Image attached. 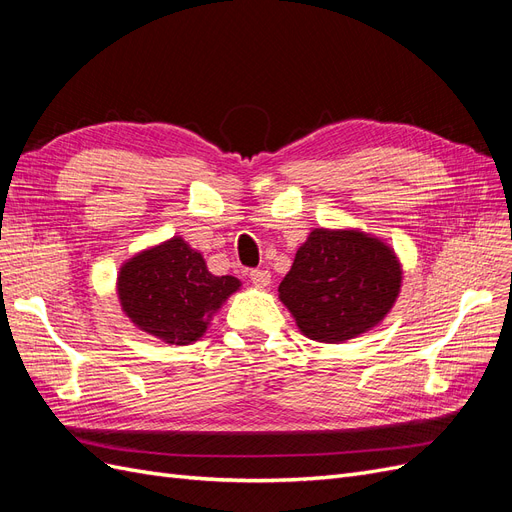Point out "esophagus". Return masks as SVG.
Segmentation results:
<instances>
[{"label": "esophagus", "mask_w": 512, "mask_h": 512, "mask_svg": "<svg viewBox=\"0 0 512 512\" xmlns=\"http://www.w3.org/2000/svg\"><path fill=\"white\" fill-rule=\"evenodd\" d=\"M250 282L258 288H265L271 284V273L267 269H254L250 271Z\"/></svg>", "instance_id": "obj_1"}]
</instances>
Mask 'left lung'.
Returning a JSON list of instances; mask_svg holds the SVG:
<instances>
[{"mask_svg": "<svg viewBox=\"0 0 512 512\" xmlns=\"http://www.w3.org/2000/svg\"><path fill=\"white\" fill-rule=\"evenodd\" d=\"M401 284L389 245L356 230L309 232L280 284V299L316 342H346L393 307Z\"/></svg>", "mask_w": 512, "mask_h": 512, "instance_id": "1", "label": "left lung"}]
</instances>
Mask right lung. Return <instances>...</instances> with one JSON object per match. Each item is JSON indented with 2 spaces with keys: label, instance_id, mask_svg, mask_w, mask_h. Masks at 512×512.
<instances>
[{
  "label": "right lung",
  "instance_id": "1",
  "mask_svg": "<svg viewBox=\"0 0 512 512\" xmlns=\"http://www.w3.org/2000/svg\"><path fill=\"white\" fill-rule=\"evenodd\" d=\"M237 288V277L209 273L181 237L138 254L119 273L123 312L136 327L177 346L203 335L211 314Z\"/></svg>",
  "mask_w": 512,
  "mask_h": 512
}]
</instances>
